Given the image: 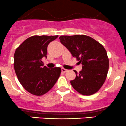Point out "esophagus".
<instances>
[{
	"mask_svg": "<svg viewBox=\"0 0 126 126\" xmlns=\"http://www.w3.org/2000/svg\"><path fill=\"white\" fill-rule=\"evenodd\" d=\"M61 70H62V72H63V73H65V72H67V70L65 69V68H62Z\"/></svg>",
	"mask_w": 126,
	"mask_h": 126,
	"instance_id": "34e87169",
	"label": "esophagus"
}]
</instances>
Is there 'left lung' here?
<instances>
[{"instance_id": "1", "label": "left lung", "mask_w": 126, "mask_h": 126, "mask_svg": "<svg viewBox=\"0 0 126 126\" xmlns=\"http://www.w3.org/2000/svg\"><path fill=\"white\" fill-rule=\"evenodd\" d=\"M60 42L82 64L79 73L70 81L72 87L82 95L96 93L105 83L109 68V59L102 45L85 35H62Z\"/></svg>"}]
</instances>
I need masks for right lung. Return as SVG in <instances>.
I'll use <instances>...</instances> for the list:
<instances>
[{"instance_id":"add662e5","label":"right lung","mask_w":126,"mask_h":126,"mask_svg":"<svg viewBox=\"0 0 126 126\" xmlns=\"http://www.w3.org/2000/svg\"><path fill=\"white\" fill-rule=\"evenodd\" d=\"M58 35H33L24 41L14 54V68L23 88L33 95L40 96L55 84L61 73L60 67L49 69L43 66L48 44Z\"/></svg>"}]
</instances>
